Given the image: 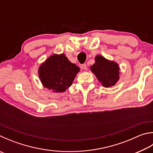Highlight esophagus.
Instances as JSON below:
<instances>
[{
  "label": "esophagus",
  "mask_w": 153,
  "mask_h": 153,
  "mask_svg": "<svg viewBox=\"0 0 153 153\" xmlns=\"http://www.w3.org/2000/svg\"><path fill=\"white\" fill-rule=\"evenodd\" d=\"M82 69H84V71H86V70H88V66H87V65L86 64H83V65H82Z\"/></svg>",
  "instance_id": "esophagus-1"
}]
</instances>
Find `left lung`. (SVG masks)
I'll list each match as a JSON object with an SVG mask.
<instances>
[{
    "mask_svg": "<svg viewBox=\"0 0 153 153\" xmlns=\"http://www.w3.org/2000/svg\"><path fill=\"white\" fill-rule=\"evenodd\" d=\"M90 69L105 88L114 85L120 78V68L118 63L108 60L102 55H96L95 63L91 66Z\"/></svg>",
    "mask_w": 153,
    "mask_h": 153,
    "instance_id": "8db88e82",
    "label": "left lung"
}]
</instances>
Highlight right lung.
Segmentation results:
<instances>
[{"instance_id": "obj_1", "label": "right lung", "mask_w": 153, "mask_h": 153, "mask_svg": "<svg viewBox=\"0 0 153 153\" xmlns=\"http://www.w3.org/2000/svg\"><path fill=\"white\" fill-rule=\"evenodd\" d=\"M79 68L71 63L65 54H54L41 63L38 69L44 88L53 92H63L70 87Z\"/></svg>"}]
</instances>
